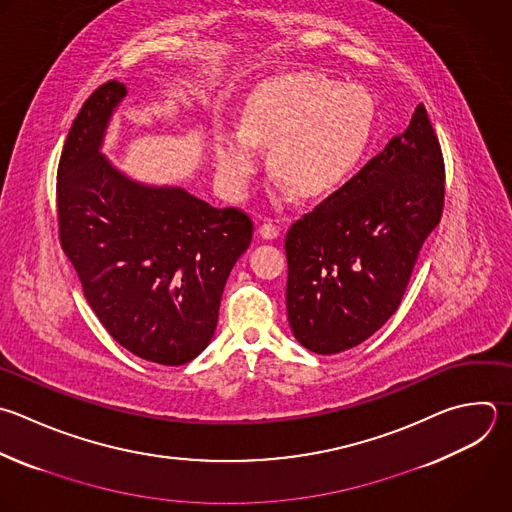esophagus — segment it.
<instances>
[{
  "instance_id": "obj_1",
  "label": "esophagus",
  "mask_w": 512,
  "mask_h": 512,
  "mask_svg": "<svg viewBox=\"0 0 512 512\" xmlns=\"http://www.w3.org/2000/svg\"><path fill=\"white\" fill-rule=\"evenodd\" d=\"M258 232H260V236H262L264 240H274V238H278V236H280V228H278L276 224H272V222H264V224H260Z\"/></svg>"
}]
</instances>
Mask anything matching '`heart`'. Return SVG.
I'll return each mask as SVG.
<instances>
[{"label":"heart","instance_id":"obj_1","mask_svg":"<svg viewBox=\"0 0 512 512\" xmlns=\"http://www.w3.org/2000/svg\"><path fill=\"white\" fill-rule=\"evenodd\" d=\"M376 124L372 96L318 72H292L260 84L248 98L240 130L216 144L224 192L240 200L260 172L258 148L270 150L278 180L302 200L340 190L364 160Z\"/></svg>","mask_w":512,"mask_h":512}]
</instances>
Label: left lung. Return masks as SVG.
<instances>
[{
  "mask_svg": "<svg viewBox=\"0 0 512 512\" xmlns=\"http://www.w3.org/2000/svg\"><path fill=\"white\" fill-rule=\"evenodd\" d=\"M444 206V160L422 104L354 178L286 234V310L296 340L338 354L400 306Z\"/></svg>",
  "mask_w": 512,
  "mask_h": 512,
  "instance_id": "obj_1",
  "label": "left lung"
}]
</instances>
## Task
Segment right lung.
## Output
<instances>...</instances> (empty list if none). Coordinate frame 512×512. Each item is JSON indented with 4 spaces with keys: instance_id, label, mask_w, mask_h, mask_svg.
<instances>
[{
    "instance_id": "1",
    "label": "right lung",
    "mask_w": 512,
    "mask_h": 512,
    "mask_svg": "<svg viewBox=\"0 0 512 512\" xmlns=\"http://www.w3.org/2000/svg\"><path fill=\"white\" fill-rule=\"evenodd\" d=\"M126 84H102L76 116L58 166L60 242L110 336L164 366L212 340L226 280L252 240L238 208H214L180 186L128 178L102 154Z\"/></svg>"
}]
</instances>
